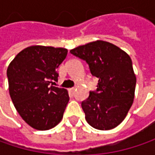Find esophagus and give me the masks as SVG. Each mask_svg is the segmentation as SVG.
I'll return each mask as SVG.
<instances>
[{
	"mask_svg": "<svg viewBox=\"0 0 155 155\" xmlns=\"http://www.w3.org/2000/svg\"><path fill=\"white\" fill-rule=\"evenodd\" d=\"M69 91H70V92L71 93V94H73L74 93L75 88H71V89H69Z\"/></svg>",
	"mask_w": 155,
	"mask_h": 155,
	"instance_id": "1",
	"label": "esophagus"
}]
</instances>
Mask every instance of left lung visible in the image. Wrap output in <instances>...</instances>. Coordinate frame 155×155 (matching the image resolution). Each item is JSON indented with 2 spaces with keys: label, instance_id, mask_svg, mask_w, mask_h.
I'll return each mask as SVG.
<instances>
[{
  "label": "left lung",
  "instance_id": "1",
  "mask_svg": "<svg viewBox=\"0 0 155 155\" xmlns=\"http://www.w3.org/2000/svg\"><path fill=\"white\" fill-rule=\"evenodd\" d=\"M70 52L86 61L98 79L96 91L82 102L87 122L93 128L109 130L124 120L134 97L136 78L130 57L118 46L97 40Z\"/></svg>",
  "mask_w": 155,
  "mask_h": 155
}]
</instances>
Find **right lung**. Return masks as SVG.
I'll return each mask as SVG.
<instances>
[{"mask_svg":"<svg viewBox=\"0 0 155 155\" xmlns=\"http://www.w3.org/2000/svg\"><path fill=\"white\" fill-rule=\"evenodd\" d=\"M67 49L32 45L19 52L7 70L10 97L21 118L32 128L48 130L62 120L69 102L65 89L52 86Z\"/></svg>","mask_w":155,"mask_h":155,"instance_id":"add662e5","label":"right lung"}]
</instances>
